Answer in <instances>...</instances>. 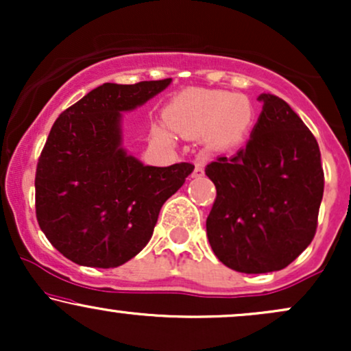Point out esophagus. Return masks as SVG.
Instances as JSON below:
<instances>
[{"label": "esophagus", "mask_w": 351, "mask_h": 351, "mask_svg": "<svg viewBox=\"0 0 351 351\" xmlns=\"http://www.w3.org/2000/svg\"><path fill=\"white\" fill-rule=\"evenodd\" d=\"M203 173H204L203 162H201V160H196V162H195V171H193V176H195V178H198V176H203Z\"/></svg>", "instance_id": "34e87169"}]
</instances>
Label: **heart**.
Here are the masks:
<instances>
[{"label": "heart", "instance_id": "obj_1", "mask_svg": "<svg viewBox=\"0 0 351 351\" xmlns=\"http://www.w3.org/2000/svg\"><path fill=\"white\" fill-rule=\"evenodd\" d=\"M165 120L183 135H206L213 142L234 143L252 122L251 102L243 95L223 90H186L171 102Z\"/></svg>", "mask_w": 351, "mask_h": 351}]
</instances>
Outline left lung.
I'll return each mask as SVG.
<instances>
[{"label": "left lung", "instance_id": "left-lung-1", "mask_svg": "<svg viewBox=\"0 0 351 351\" xmlns=\"http://www.w3.org/2000/svg\"><path fill=\"white\" fill-rule=\"evenodd\" d=\"M251 138L234 156L206 167L216 199L206 219L217 259L244 274L280 271L312 243L324 196L315 136L291 106L272 94Z\"/></svg>", "mask_w": 351, "mask_h": 351}]
</instances>
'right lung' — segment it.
Listing matches in <instances>:
<instances>
[{
    "label": "right lung",
    "instance_id": "1",
    "mask_svg": "<svg viewBox=\"0 0 351 351\" xmlns=\"http://www.w3.org/2000/svg\"><path fill=\"white\" fill-rule=\"evenodd\" d=\"M170 82H107L52 125L36 168V217L72 263L110 269L135 257L165 201L195 170L191 163L145 167L122 147V112L143 106Z\"/></svg>",
    "mask_w": 351,
    "mask_h": 351
}]
</instances>
